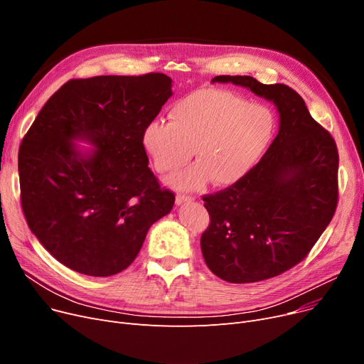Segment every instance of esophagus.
<instances>
[{"mask_svg":"<svg viewBox=\"0 0 364 364\" xmlns=\"http://www.w3.org/2000/svg\"><path fill=\"white\" fill-rule=\"evenodd\" d=\"M195 198L193 196H190V195H183V193H178L177 196H176V202L178 203V205H181V203H187V202H192Z\"/></svg>","mask_w":364,"mask_h":364,"instance_id":"1","label":"esophagus"}]
</instances>
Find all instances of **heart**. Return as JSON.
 Wrapping results in <instances>:
<instances>
[{
  "instance_id": "1",
  "label": "heart",
  "mask_w": 364,
  "mask_h": 364,
  "mask_svg": "<svg viewBox=\"0 0 364 364\" xmlns=\"http://www.w3.org/2000/svg\"><path fill=\"white\" fill-rule=\"evenodd\" d=\"M274 131L269 107L246 103L225 90H200L181 99L171 121H153L143 132L144 149L161 174L196 164L172 177L178 188H200L239 181L258 162Z\"/></svg>"
}]
</instances>
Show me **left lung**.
<instances>
[{
    "label": "left lung",
    "instance_id": "left-lung-1",
    "mask_svg": "<svg viewBox=\"0 0 364 364\" xmlns=\"http://www.w3.org/2000/svg\"><path fill=\"white\" fill-rule=\"evenodd\" d=\"M272 100L279 134L246 176L202 196L209 224L200 237L208 269L230 283L276 277L310 254L338 206V147L313 119L301 95L284 84L220 75Z\"/></svg>",
    "mask_w": 364,
    "mask_h": 364
}]
</instances>
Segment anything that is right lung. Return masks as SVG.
Listing matches in <instances>:
<instances>
[{"instance_id":"1","label":"right lung","mask_w":364,"mask_h":364,"mask_svg":"<svg viewBox=\"0 0 364 364\" xmlns=\"http://www.w3.org/2000/svg\"><path fill=\"white\" fill-rule=\"evenodd\" d=\"M165 73L70 80L44 105L18 147L21 203L31 232L68 269L94 277L136 259L176 195L149 168L144 128L171 97ZM98 147L75 151L70 139Z\"/></svg>"}]
</instances>
